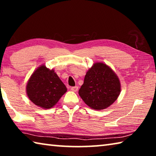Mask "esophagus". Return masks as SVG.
<instances>
[{
	"label": "esophagus",
	"mask_w": 156,
	"mask_h": 156,
	"mask_svg": "<svg viewBox=\"0 0 156 156\" xmlns=\"http://www.w3.org/2000/svg\"><path fill=\"white\" fill-rule=\"evenodd\" d=\"M78 89V86H75V87H71V90H72V91H77Z\"/></svg>",
	"instance_id": "esophagus-1"
}]
</instances>
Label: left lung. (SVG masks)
<instances>
[{
    "label": "left lung",
    "instance_id": "left-lung-1",
    "mask_svg": "<svg viewBox=\"0 0 156 156\" xmlns=\"http://www.w3.org/2000/svg\"><path fill=\"white\" fill-rule=\"evenodd\" d=\"M120 93L118 76L107 65L97 62L87 72L78 94L91 109H105L113 104Z\"/></svg>",
    "mask_w": 156,
    "mask_h": 156
}]
</instances>
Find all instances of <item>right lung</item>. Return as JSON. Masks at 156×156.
Returning a JSON list of instances; mask_svg holds the SVG:
<instances>
[{
    "label": "right lung",
    "instance_id": "1",
    "mask_svg": "<svg viewBox=\"0 0 156 156\" xmlns=\"http://www.w3.org/2000/svg\"><path fill=\"white\" fill-rule=\"evenodd\" d=\"M27 94L33 103L44 109L56 105L67 88L54 70L44 65L33 73L27 84Z\"/></svg>",
    "mask_w": 156,
    "mask_h": 156
}]
</instances>
